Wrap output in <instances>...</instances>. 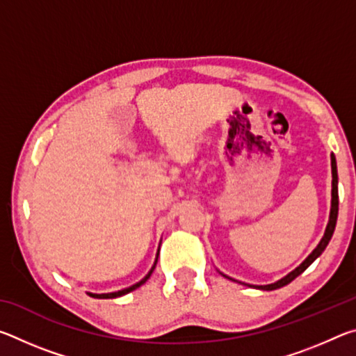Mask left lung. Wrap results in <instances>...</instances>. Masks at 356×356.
Segmentation results:
<instances>
[{"mask_svg":"<svg viewBox=\"0 0 356 356\" xmlns=\"http://www.w3.org/2000/svg\"><path fill=\"white\" fill-rule=\"evenodd\" d=\"M331 176H333V180H331V209H330V218H328V225L325 227V234L321 242L316 246L314 250H312L311 254L305 259L303 262H301L297 268L292 270L291 273L286 275L284 278L278 280L276 282H272V284H265V286H252V284H242L245 286H250V287H256V289H261V291H275V289H280L282 286H287L289 282H292L295 278H297L298 275H301L305 272L306 268L309 267V265L316 261V259L322 254L327 248V245L330 243L331 237H333V232H334V227H336V221H337V210H339V196H337V166H336V156L334 154H331ZM221 273V272H220ZM222 276H226L225 273H221ZM227 280H232L226 276ZM232 281H237V280H232ZM240 282V281H237Z\"/></svg>","mask_w":356,"mask_h":356,"instance_id":"left-lung-1","label":"left lung"}]
</instances>
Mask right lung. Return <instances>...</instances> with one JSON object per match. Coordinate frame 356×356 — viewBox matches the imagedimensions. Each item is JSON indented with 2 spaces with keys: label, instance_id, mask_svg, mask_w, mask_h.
<instances>
[{
  "label": "right lung",
  "instance_id": "right-lung-1",
  "mask_svg": "<svg viewBox=\"0 0 356 356\" xmlns=\"http://www.w3.org/2000/svg\"><path fill=\"white\" fill-rule=\"evenodd\" d=\"M159 254H160V246H159V251H156V257H155V262H154V265H152V268H150L149 273H147L146 276H144V278H143L140 282H136V284L130 286V287H125V289H122V291H118V292H110V293H92V292H88V295H89V297H92V298H118V297H122V295L129 293V292H131V291H135V289L143 286L144 282H146V281L150 278V275H152L155 265H156V261H159Z\"/></svg>",
  "mask_w": 356,
  "mask_h": 356
}]
</instances>
